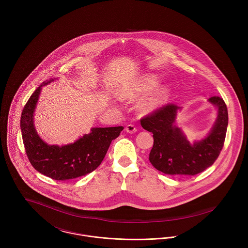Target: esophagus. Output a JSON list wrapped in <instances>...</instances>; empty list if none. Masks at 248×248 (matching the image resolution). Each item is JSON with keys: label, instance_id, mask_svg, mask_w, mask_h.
<instances>
[{"label": "esophagus", "instance_id": "1", "mask_svg": "<svg viewBox=\"0 0 248 248\" xmlns=\"http://www.w3.org/2000/svg\"><path fill=\"white\" fill-rule=\"evenodd\" d=\"M125 131H126L127 133H129V134H134V133L137 132V127H136L134 124H130L126 125Z\"/></svg>", "mask_w": 248, "mask_h": 248}]
</instances>
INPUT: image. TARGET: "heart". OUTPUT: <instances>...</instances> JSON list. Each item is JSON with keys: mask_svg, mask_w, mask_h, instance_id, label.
Masks as SVG:
<instances>
[{"mask_svg": "<svg viewBox=\"0 0 248 248\" xmlns=\"http://www.w3.org/2000/svg\"><path fill=\"white\" fill-rule=\"evenodd\" d=\"M158 78L155 75H150L143 78L139 83H137L133 89V96H139L141 94H147L151 92L154 88L158 85ZM167 94L166 89H162L161 91L157 92L156 94L148 98L143 104L142 109L144 111H152L156 108L160 106L164 101Z\"/></svg>", "mask_w": 248, "mask_h": 248, "instance_id": "b5f03b06", "label": "heart"}]
</instances>
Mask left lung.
Returning <instances> with one entry per match:
<instances>
[{
    "mask_svg": "<svg viewBox=\"0 0 248 248\" xmlns=\"http://www.w3.org/2000/svg\"><path fill=\"white\" fill-rule=\"evenodd\" d=\"M209 101L218 108L217 122L204 140L192 145L174 125L180 108L177 105L166 104L142 117V127L154 134L149 160L157 170L170 176H194L215 163L224 145L229 117L221 97L212 96Z\"/></svg>",
    "mask_w": 248,
    "mask_h": 248,
    "instance_id": "8db88e82",
    "label": "left lung"
}]
</instances>
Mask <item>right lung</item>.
<instances>
[{
  "label": "right lung",
  "instance_id": "right-lung-1",
  "mask_svg": "<svg viewBox=\"0 0 248 248\" xmlns=\"http://www.w3.org/2000/svg\"><path fill=\"white\" fill-rule=\"evenodd\" d=\"M52 81L42 83L24 106L20 118L24 147L30 163L41 174L56 180L74 179L97 168L124 127H94L73 144L61 147L43 141L33 125V112L41 87Z\"/></svg>",
  "mask_w": 248,
  "mask_h": 248
}]
</instances>
